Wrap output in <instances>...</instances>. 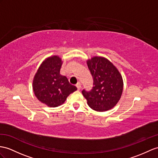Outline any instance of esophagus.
<instances>
[{"label":"esophagus","instance_id":"obj_1","mask_svg":"<svg viewBox=\"0 0 158 158\" xmlns=\"http://www.w3.org/2000/svg\"><path fill=\"white\" fill-rule=\"evenodd\" d=\"M76 87H77V89H78V90H80V89H81V84H80V82H78V84H76Z\"/></svg>","mask_w":158,"mask_h":158}]
</instances>
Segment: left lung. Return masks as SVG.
<instances>
[{
    "mask_svg": "<svg viewBox=\"0 0 158 158\" xmlns=\"http://www.w3.org/2000/svg\"><path fill=\"white\" fill-rule=\"evenodd\" d=\"M86 62L94 81L90 91H82L88 106L99 112L111 109L120 100L123 89L120 72L105 57L94 56Z\"/></svg>",
    "mask_w": 158,
    "mask_h": 158,
    "instance_id": "8db88e82",
    "label": "left lung"
}]
</instances>
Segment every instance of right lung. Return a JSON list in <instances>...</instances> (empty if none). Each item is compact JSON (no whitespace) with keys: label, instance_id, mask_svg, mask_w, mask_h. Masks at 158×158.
Listing matches in <instances>:
<instances>
[{"label":"right lung","instance_id":"right-lung-1","mask_svg":"<svg viewBox=\"0 0 158 158\" xmlns=\"http://www.w3.org/2000/svg\"><path fill=\"white\" fill-rule=\"evenodd\" d=\"M62 61L59 56L46 58L35 75L33 90L37 98L49 107L62 105L67 97L77 90L66 76L60 74Z\"/></svg>","mask_w":158,"mask_h":158}]
</instances>
